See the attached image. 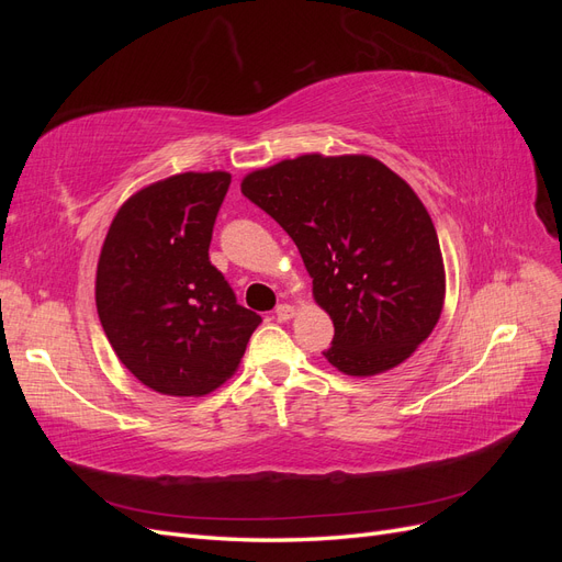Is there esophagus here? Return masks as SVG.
I'll list each match as a JSON object with an SVG mask.
<instances>
[{
  "label": "esophagus",
  "mask_w": 562,
  "mask_h": 562,
  "mask_svg": "<svg viewBox=\"0 0 562 562\" xmlns=\"http://www.w3.org/2000/svg\"><path fill=\"white\" fill-rule=\"evenodd\" d=\"M297 316V310L293 307V304H281V307L277 310V318L279 321H291V318H295Z\"/></svg>",
  "instance_id": "obj_1"
}]
</instances>
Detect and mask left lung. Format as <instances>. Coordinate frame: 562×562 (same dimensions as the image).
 I'll use <instances>...</instances> for the list:
<instances>
[{
	"label": "left lung",
	"mask_w": 562,
	"mask_h": 562,
	"mask_svg": "<svg viewBox=\"0 0 562 562\" xmlns=\"http://www.w3.org/2000/svg\"><path fill=\"white\" fill-rule=\"evenodd\" d=\"M241 192L295 241L333 318L323 351L333 368L380 375L431 335L446 302L443 252L429 211L389 166L312 151L250 171Z\"/></svg>",
	"instance_id": "8db88e82"
}]
</instances>
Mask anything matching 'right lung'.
Wrapping results in <instances>:
<instances>
[{
    "mask_svg": "<svg viewBox=\"0 0 562 562\" xmlns=\"http://www.w3.org/2000/svg\"><path fill=\"white\" fill-rule=\"evenodd\" d=\"M229 182L227 171H187L140 187L100 248V326L131 375L166 396H206L225 384L262 323L209 260Z\"/></svg>",
    "mask_w": 562,
    "mask_h": 562,
    "instance_id": "add662e5",
    "label": "right lung"
}]
</instances>
